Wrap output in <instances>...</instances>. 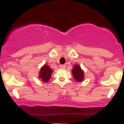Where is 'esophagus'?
<instances>
[{
    "label": "esophagus",
    "instance_id": "1",
    "mask_svg": "<svg viewBox=\"0 0 124 124\" xmlns=\"http://www.w3.org/2000/svg\"><path fill=\"white\" fill-rule=\"evenodd\" d=\"M65 67H66V65H64V64H61V65H60V68H62V69L64 68Z\"/></svg>",
    "mask_w": 124,
    "mask_h": 124
}]
</instances>
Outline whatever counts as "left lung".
<instances>
[{"mask_svg":"<svg viewBox=\"0 0 124 124\" xmlns=\"http://www.w3.org/2000/svg\"><path fill=\"white\" fill-rule=\"evenodd\" d=\"M72 74L75 80L78 81H81L84 78V73L83 70L81 69L79 65L76 64L74 66L73 69L72 70Z\"/></svg>","mask_w":124,"mask_h":124,"instance_id":"left-lung-1","label":"left lung"}]
</instances>
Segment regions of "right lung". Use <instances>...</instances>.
<instances>
[{
    "label": "right lung",
    "mask_w": 124,
    "mask_h": 124,
    "mask_svg": "<svg viewBox=\"0 0 124 124\" xmlns=\"http://www.w3.org/2000/svg\"><path fill=\"white\" fill-rule=\"evenodd\" d=\"M52 71L53 70L49 68V66L45 64L43 67L41 68V70H40L39 78H41V80L44 82H47L50 79Z\"/></svg>",
    "instance_id": "obj_1"
}]
</instances>
